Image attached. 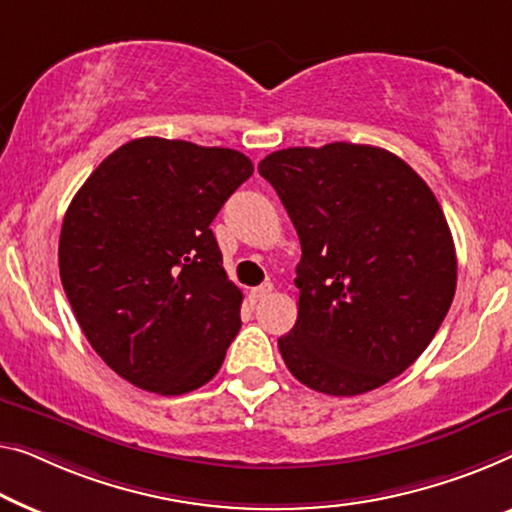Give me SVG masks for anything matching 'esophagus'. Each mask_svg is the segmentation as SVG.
<instances>
[{
    "label": "esophagus",
    "instance_id": "1",
    "mask_svg": "<svg viewBox=\"0 0 512 512\" xmlns=\"http://www.w3.org/2000/svg\"><path fill=\"white\" fill-rule=\"evenodd\" d=\"M271 292H273V285H271V282H264V285H259V287H253V289H250V301H253V303L262 301V299H266V296H269Z\"/></svg>",
    "mask_w": 512,
    "mask_h": 512
}]
</instances>
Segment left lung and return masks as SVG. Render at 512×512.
Instances as JSON below:
<instances>
[{"instance_id": "8db88e82", "label": "left lung", "mask_w": 512, "mask_h": 512, "mask_svg": "<svg viewBox=\"0 0 512 512\" xmlns=\"http://www.w3.org/2000/svg\"><path fill=\"white\" fill-rule=\"evenodd\" d=\"M301 239L299 317L278 340L289 372L326 395L402 375L451 308L457 257L430 186L391 151L331 142L259 163Z\"/></svg>"}]
</instances>
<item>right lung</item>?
<instances>
[{
    "instance_id": "add662e5",
    "label": "right lung",
    "mask_w": 512,
    "mask_h": 512,
    "mask_svg": "<svg viewBox=\"0 0 512 512\" xmlns=\"http://www.w3.org/2000/svg\"><path fill=\"white\" fill-rule=\"evenodd\" d=\"M253 174L241 151L137 137L91 172L64 216L59 276L89 345L158 395L213 379L241 329L216 213Z\"/></svg>"
}]
</instances>
